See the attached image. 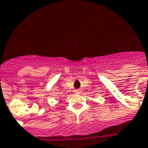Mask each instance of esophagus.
<instances>
[{
    "instance_id": "esophagus-1",
    "label": "esophagus",
    "mask_w": 148,
    "mask_h": 148,
    "mask_svg": "<svg viewBox=\"0 0 148 148\" xmlns=\"http://www.w3.org/2000/svg\"><path fill=\"white\" fill-rule=\"evenodd\" d=\"M76 92H77V93L79 92V90H76Z\"/></svg>"
}]
</instances>
